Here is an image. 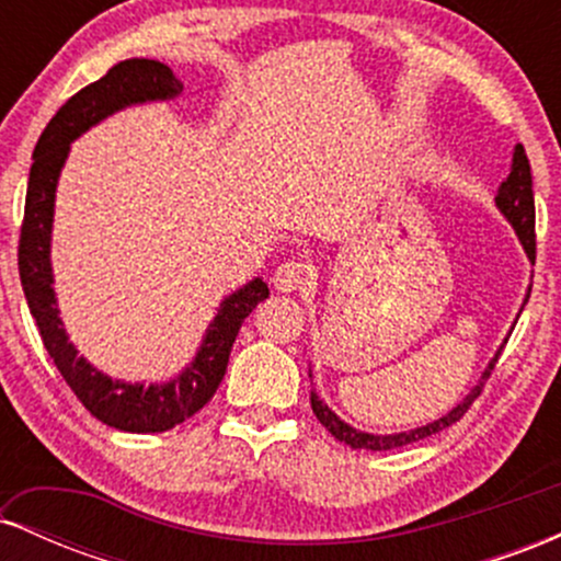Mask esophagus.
Listing matches in <instances>:
<instances>
[{
    "instance_id": "obj_1",
    "label": "esophagus",
    "mask_w": 561,
    "mask_h": 561,
    "mask_svg": "<svg viewBox=\"0 0 561 561\" xmlns=\"http://www.w3.org/2000/svg\"><path fill=\"white\" fill-rule=\"evenodd\" d=\"M308 276H311V272H308L306 263H302V261H285V263H279V266H276L272 282H274V287L279 289V293H293V289L306 285Z\"/></svg>"
}]
</instances>
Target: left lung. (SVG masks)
<instances>
[{"instance_id":"8db88e82","label":"left lung","mask_w":561,"mask_h":561,"mask_svg":"<svg viewBox=\"0 0 561 561\" xmlns=\"http://www.w3.org/2000/svg\"><path fill=\"white\" fill-rule=\"evenodd\" d=\"M495 205L501 208V214H504L508 221H512L514 231H517L519 242H523L525 253L530 255L533 261H536V199H533V176H530V160L525 156V147L517 145L514 147V160H512V171H508L506 182L499 186V195H495ZM530 298V295H527ZM501 351L495 353V358L491 362V366L485 369V375H482L480 385H474V390L469 392V396L456 405L454 411H448L443 420L437 422H430L424 424V427H416L411 430V433H398V435H369V433H358V430H353L351 424H345L340 420L337 414L327 405L324 401H319L317 392H311V409L313 414H317V420L324 424L330 433L337 437L340 443H347L351 448H366V450H390V448H401V446H409V443H416V440H424V437L440 433V430L450 427L454 422H459L461 416L467 414L469 405L480 398L482 392V385L491 379V371L495 362H499Z\"/></svg>"}]
</instances>
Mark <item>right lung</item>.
Instances as JSON below:
<instances>
[{
    "mask_svg": "<svg viewBox=\"0 0 561 561\" xmlns=\"http://www.w3.org/2000/svg\"><path fill=\"white\" fill-rule=\"evenodd\" d=\"M182 81L171 73V68L158 60L134 57V60L113 66L100 81L76 92L53 115L34 147V165H31L28 190H25L18 272H21L31 317L36 319L49 358L83 403V409L107 427L124 430V433H165L195 416L214 398L227 375L229 353L242 321L253 313L261 300L268 298V287L263 279L248 282L234 295H229L205 334L195 362L171 382L150 385V388L118 382L89 366L68 343V334L57 317L49 234H53L57 176L68 158L70 141L121 107L147 100H171L182 94Z\"/></svg>",
    "mask_w": 561,
    "mask_h": 561,
    "instance_id": "right-lung-1",
    "label": "right lung"
}]
</instances>
